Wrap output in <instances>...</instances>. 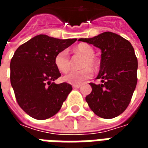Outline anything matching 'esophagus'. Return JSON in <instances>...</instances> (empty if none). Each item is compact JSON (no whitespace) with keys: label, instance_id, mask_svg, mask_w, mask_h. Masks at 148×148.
<instances>
[{"label":"esophagus","instance_id":"1","mask_svg":"<svg viewBox=\"0 0 148 148\" xmlns=\"http://www.w3.org/2000/svg\"><path fill=\"white\" fill-rule=\"evenodd\" d=\"M81 84H77V85H73V88H75V89H77V88H80Z\"/></svg>","mask_w":148,"mask_h":148}]
</instances>
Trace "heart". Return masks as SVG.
<instances>
[{
  "label": "heart",
  "instance_id": "heart-1",
  "mask_svg": "<svg viewBox=\"0 0 148 148\" xmlns=\"http://www.w3.org/2000/svg\"><path fill=\"white\" fill-rule=\"evenodd\" d=\"M74 53L84 56V58L81 66L85 67L79 71H72L67 74H66L62 79L67 83L77 85L82 83L86 79H89L93 75V71L97 67V61L94 58V50L91 46L82 43L77 45L74 49ZM55 67L58 69V71L62 73H66L70 71L71 67V62L68 52L66 50L59 51L55 55L54 59Z\"/></svg>",
  "mask_w": 148,
  "mask_h": 148
}]
</instances>
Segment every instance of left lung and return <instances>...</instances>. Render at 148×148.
I'll list each match as a JSON object with an SVG mask.
<instances>
[{
  "mask_svg": "<svg viewBox=\"0 0 148 148\" xmlns=\"http://www.w3.org/2000/svg\"><path fill=\"white\" fill-rule=\"evenodd\" d=\"M78 41L101 49V64L97 79L101 83H90L92 92L86 101L100 117L112 119L127 109L137 83L138 61L131 42L117 34L106 32L93 38Z\"/></svg>",
  "mask_w": 148,
  "mask_h": 148,
  "instance_id": "1",
  "label": "left lung"
}]
</instances>
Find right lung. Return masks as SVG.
<instances>
[{"label": "right lung", "mask_w": 148, "mask_h": 148, "mask_svg": "<svg viewBox=\"0 0 148 148\" xmlns=\"http://www.w3.org/2000/svg\"><path fill=\"white\" fill-rule=\"evenodd\" d=\"M77 39H58L39 35L21 45L10 62V81L18 105L36 120H46L61 109L72 86L55 84L61 76L54 59Z\"/></svg>", "instance_id": "add662e5"}]
</instances>
